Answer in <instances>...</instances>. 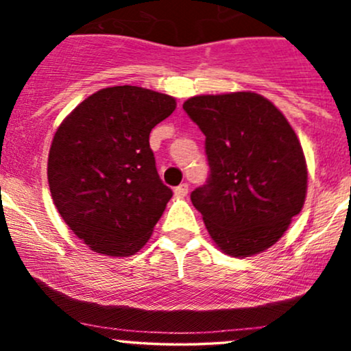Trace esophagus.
<instances>
[{"label": "esophagus", "mask_w": 351, "mask_h": 351, "mask_svg": "<svg viewBox=\"0 0 351 351\" xmlns=\"http://www.w3.org/2000/svg\"><path fill=\"white\" fill-rule=\"evenodd\" d=\"M186 195H188V184L186 183H181L180 186L175 188V196H178V198H184Z\"/></svg>", "instance_id": "1"}]
</instances>
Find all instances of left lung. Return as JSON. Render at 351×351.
<instances>
[{
	"instance_id": "left-lung-1",
	"label": "left lung",
	"mask_w": 351,
	"mask_h": 351,
	"mask_svg": "<svg viewBox=\"0 0 351 351\" xmlns=\"http://www.w3.org/2000/svg\"><path fill=\"white\" fill-rule=\"evenodd\" d=\"M183 108L206 136L211 173L191 203L209 236L232 257L267 251L307 195V163L291 123L256 92L196 95Z\"/></svg>"
}]
</instances>
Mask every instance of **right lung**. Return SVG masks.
<instances>
[{
  "label": "right lung",
  "mask_w": 351,
  "mask_h": 351,
  "mask_svg": "<svg viewBox=\"0 0 351 351\" xmlns=\"http://www.w3.org/2000/svg\"><path fill=\"white\" fill-rule=\"evenodd\" d=\"M175 97L136 86L100 88L56 130L47 158L52 201L94 252L134 256L173 196L155 167L150 132Z\"/></svg>",
  "instance_id": "right-lung-1"
}]
</instances>
